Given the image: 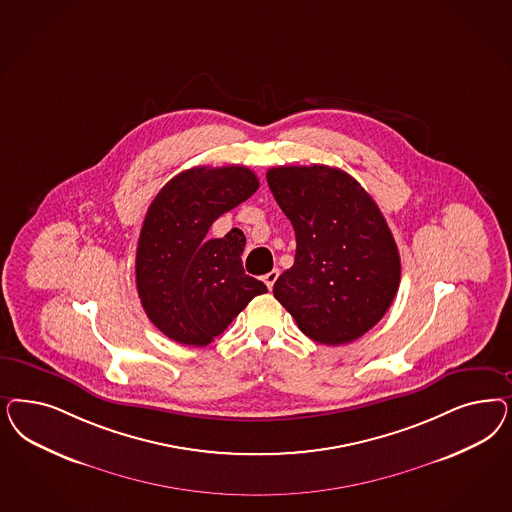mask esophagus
<instances>
[{
	"label": "esophagus",
	"instance_id": "obj_1",
	"mask_svg": "<svg viewBox=\"0 0 512 512\" xmlns=\"http://www.w3.org/2000/svg\"><path fill=\"white\" fill-rule=\"evenodd\" d=\"M279 279V271L277 269H273V271H269V273H265L264 275V282L265 286L269 288V290H273V284H275V281Z\"/></svg>",
	"mask_w": 512,
	"mask_h": 512
}]
</instances>
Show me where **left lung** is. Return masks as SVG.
<instances>
[{
  "instance_id": "obj_1",
  "label": "left lung",
  "mask_w": 512,
  "mask_h": 512,
  "mask_svg": "<svg viewBox=\"0 0 512 512\" xmlns=\"http://www.w3.org/2000/svg\"><path fill=\"white\" fill-rule=\"evenodd\" d=\"M267 184L296 231V260L273 286L297 328L322 345L371 330L401 281L394 235L362 184L328 165H281Z\"/></svg>"
}]
</instances>
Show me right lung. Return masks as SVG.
Here are the masks:
<instances>
[{
    "label": "right lung",
    "instance_id": "add662e5",
    "mask_svg": "<svg viewBox=\"0 0 512 512\" xmlns=\"http://www.w3.org/2000/svg\"><path fill=\"white\" fill-rule=\"evenodd\" d=\"M258 186L245 165H199L173 177L152 199L139 233L135 282L150 322L169 339L205 347L252 297L267 292L264 282L243 269V231L207 237L216 218Z\"/></svg>",
    "mask_w": 512,
    "mask_h": 512
}]
</instances>
